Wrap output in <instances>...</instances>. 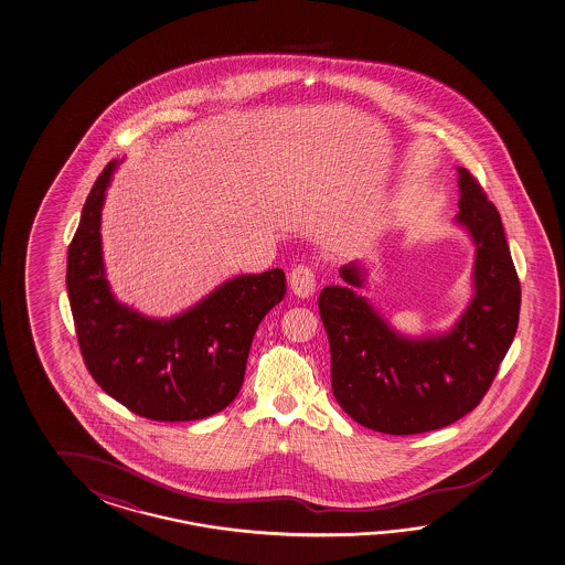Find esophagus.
<instances>
[{"label": "esophagus", "mask_w": 565, "mask_h": 565, "mask_svg": "<svg viewBox=\"0 0 565 565\" xmlns=\"http://www.w3.org/2000/svg\"><path fill=\"white\" fill-rule=\"evenodd\" d=\"M289 286L298 298H309L316 291V274L308 264H298L289 271Z\"/></svg>", "instance_id": "34e87169"}]
</instances>
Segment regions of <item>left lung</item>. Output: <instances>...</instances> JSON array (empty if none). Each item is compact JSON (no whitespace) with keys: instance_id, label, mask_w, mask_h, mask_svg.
I'll list each match as a JSON object with an SVG mask.
<instances>
[{"instance_id":"8db88e82","label":"left lung","mask_w":565,"mask_h":565,"mask_svg":"<svg viewBox=\"0 0 565 565\" xmlns=\"http://www.w3.org/2000/svg\"><path fill=\"white\" fill-rule=\"evenodd\" d=\"M459 224L473 235L476 298L456 328L405 340L365 299L355 266L341 277L352 288L321 289L318 306L330 340L331 390L358 424L392 436L449 426L478 407L493 384L520 321L522 288L500 212L466 168H459Z\"/></svg>"}]
</instances>
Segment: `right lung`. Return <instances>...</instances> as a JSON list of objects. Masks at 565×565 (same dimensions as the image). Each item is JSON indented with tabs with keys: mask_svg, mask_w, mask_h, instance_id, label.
<instances>
[{
	"mask_svg": "<svg viewBox=\"0 0 565 565\" xmlns=\"http://www.w3.org/2000/svg\"><path fill=\"white\" fill-rule=\"evenodd\" d=\"M114 170L109 161L99 173L67 249V296L87 372L136 416H213L239 394L257 326L284 299L286 274L234 277L173 320L141 318L114 299L104 276L99 220Z\"/></svg>",
	"mask_w": 565,
	"mask_h": 565,
	"instance_id": "right-lung-1",
	"label": "right lung"
}]
</instances>
